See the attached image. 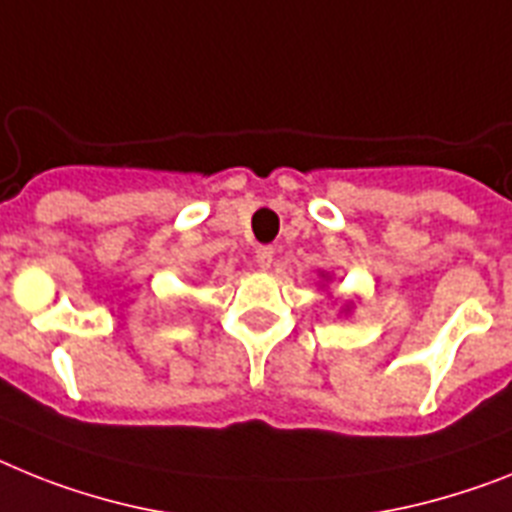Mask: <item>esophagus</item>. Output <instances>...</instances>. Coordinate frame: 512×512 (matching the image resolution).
<instances>
[{"label":"esophagus","instance_id":"esophagus-1","mask_svg":"<svg viewBox=\"0 0 512 512\" xmlns=\"http://www.w3.org/2000/svg\"><path fill=\"white\" fill-rule=\"evenodd\" d=\"M255 263L257 268H263V270H270L273 268V247H260L255 252Z\"/></svg>","mask_w":512,"mask_h":512}]
</instances>
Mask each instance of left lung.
Segmentation results:
<instances>
[{
    "instance_id": "obj_1",
    "label": "left lung",
    "mask_w": 512,
    "mask_h": 512,
    "mask_svg": "<svg viewBox=\"0 0 512 512\" xmlns=\"http://www.w3.org/2000/svg\"><path fill=\"white\" fill-rule=\"evenodd\" d=\"M320 286L322 289H325V286H328V281H330V273H325V270H320ZM338 312H341V315H351V312H354V302H343V307L338 309Z\"/></svg>"
}]
</instances>
